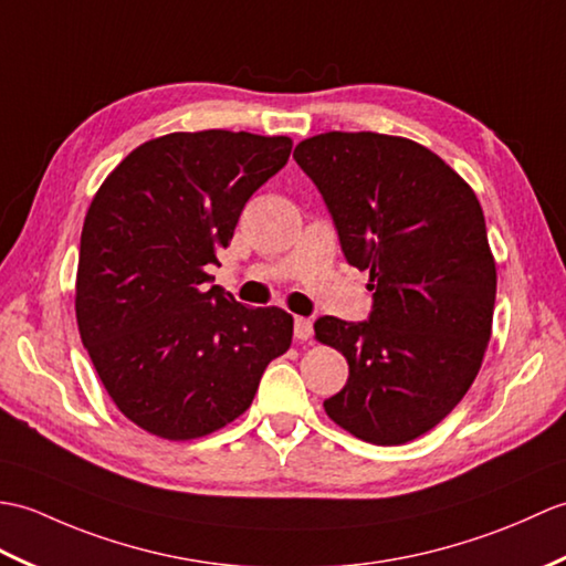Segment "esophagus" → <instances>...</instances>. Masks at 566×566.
<instances>
[{"label": "esophagus", "mask_w": 566, "mask_h": 566, "mask_svg": "<svg viewBox=\"0 0 566 566\" xmlns=\"http://www.w3.org/2000/svg\"><path fill=\"white\" fill-rule=\"evenodd\" d=\"M310 336H312V319L295 317V338H300V342H307Z\"/></svg>", "instance_id": "obj_1"}]
</instances>
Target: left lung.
<instances>
[{
    "instance_id": "8db88e82",
    "label": "left lung",
    "mask_w": 566,
    "mask_h": 566,
    "mask_svg": "<svg viewBox=\"0 0 566 566\" xmlns=\"http://www.w3.org/2000/svg\"><path fill=\"white\" fill-rule=\"evenodd\" d=\"M293 157L375 291L368 322H315L317 342L348 360L326 417L366 443H409L458 407L492 338L496 263L480 200L407 137L332 130Z\"/></svg>"
}]
</instances>
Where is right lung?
<instances>
[{"mask_svg":"<svg viewBox=\"0 0 566 566\" xmlns=\"http://www.w3.org/2000/svg\"><path fill=\"white\" fill-rule=\"evenodd\" d=\"M285 135L200 130L147 140L86 210L74 312L113 405L143 431L193 441L249 409L293 342L281 307L208 285L242 208L285 167Z\"/></svg>","mask_w":566,"mask_h":566,"instance_id":"1","label":"right lung"}]
</instances>
